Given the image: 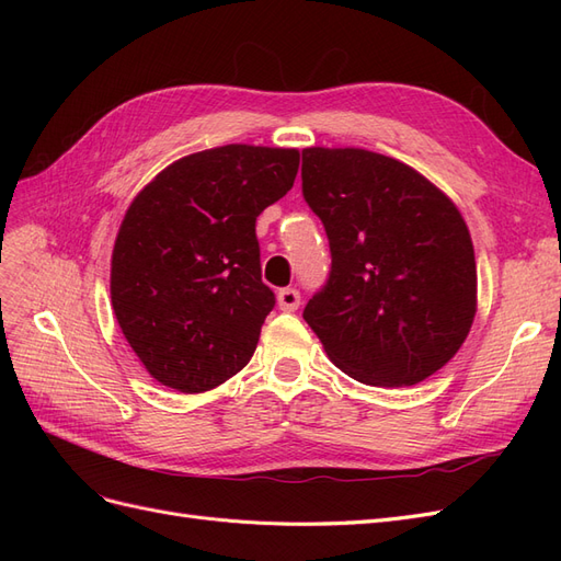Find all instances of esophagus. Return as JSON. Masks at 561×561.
Returning a JSON list of instances; mask_svg holds the SVG:
<instances>
[{
	"label": "esophagus",
	"mask_w": 561,
	"mask_h": 561,
	"mask_svg": "<svg viewBox=\"0 0 561 561\" xmlns=\"http://www.w3.org/2000/svg\"><path fill=\"white\" fill-rule=\"evenodd\" d=\"M276 299H278V309L280 311H297L299 304H301V297H299V293L295 290V287H283Z\"/></svg>",
	"instance_id": "1"
}]
</instances>
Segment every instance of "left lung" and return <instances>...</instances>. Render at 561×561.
Wrapping results in <instances>:
<instances>
[{"label":"left lung","mask_w":561,"mask_h":561,"mask_svg":"<svg viewBox=\"0 0 561 561\" xmlns=\"http://www.w3.org/2000/svg\"><path fill=\"white\" fill-rule=\"evenodd\" d=\"M301 190L332 271L304 320L367 386H414L461 348L478 311L472 239L456 203L412 165L360 147H307Z\"/></svg>","instance_id":"left-lung-1"}]
</instances>
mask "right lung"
I'll list each match as a JSON object with an SVG mask.
<instances>
[{"label": "right lung", "instance_id": "obj_1", "mask_svg": "<svg viewBox=\"0 0 561 561\" xmlns=\"http://www.w3.org/2000/svg\"><path fill=\"white\" fill-rule=\"evenodd\" d=\"M299 149L225 145L165 165L118 227L110 295L161 386L206 393L248 365L276 297L254 222L293 190Z\"/></svg>", "mask_w": 561, "mask_h": 561}]
</instances>
